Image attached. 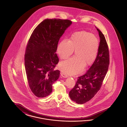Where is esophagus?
I'll list each match as a JSON object with an SVG mask.
<instances>
[{"label":"esophagus","instance_id":"34e87169","mask_svg":"<svg viewBox=\"0 0 127 127\" xmlns=\"http://www.w3.org/2000/svg\"><path fill=\"white\" fill-rule=\"evenodd\" d=\"M61 76L62 77H63V78H67V76L66 75L65 73H64L61 72Z\"/></svg>","mask_w":127,"mask_h":127}]
</instances>
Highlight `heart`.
<instances>
[{"instance_id": "b5f03b06", "label": "heart", "mask_w": 127, "mask_h": 127, "mask_svg": "<svg viewBox=\"0 0 127 127\" xmlns=\"http://www.w3.org/2000/svg\"><path fill=\"white\" fill-rule=\"evenodd\" d=\"M99 41L97 36L81 31L74 33L69 40L64 39L57 48L61 60L67 59L75 50V56L60 63L59 68L65 74L74 75L82 71L84 66H90L97 58Z\"/></svg>"}]
</instances>
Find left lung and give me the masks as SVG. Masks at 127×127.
I'll use <instances>...</instances> for the list:
<instances>
[{
	"instance_id": "8db88e82",
	"label": "left lung",
	"mask_w": 127,
	"mask_h": 127,
	"mask_svg": "<svg viewBox=\"0 0 127 127\" xmlns=\"http://www.w3.org/2000/svg\"><path fill=\"white\" fill-rule=\"evenodd\" d=\"M100 37L97 58L88 71L78 78L69 96L74 102L82 104L94 97L101 87L108 70L109 55L108 44L102 33L97 29Z\"/></svg>"
}]
</instances>
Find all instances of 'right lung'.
<instances>
[{"label": "right lung", "instance_id": "right-lung-1", "mask_svg": "<svg viewBox=\"0 0 127 127\" xmlns=\"http://www.w3.org/2000/svg\"><path fill=\"white\" fill-rule=\"evenodd\" d=\"M72 24L67 19H46L32 32L25 55V66L30 90L38 97L48 96L60 71L54 70L59 59L56 53L59 41Z\"/></svg>", "mask_w": 127, "mask_h": 127}]
</instances>
